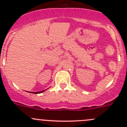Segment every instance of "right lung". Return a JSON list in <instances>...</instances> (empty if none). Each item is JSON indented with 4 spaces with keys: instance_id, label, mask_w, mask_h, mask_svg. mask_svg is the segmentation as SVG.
Listing matches in <instances>:
<instances>
[{
    "instance_id": "right-lung-1",
    "label": "right lung",
    "mask_w": 127,
    "mask_h": 127,
    "mask_svg": "<svg viewBox=\"0 0 127 127\" xmlns=\"http://www.w3.org/2000/svg\"><path fill=\"white\" fill-rule=\"evenodd\" d=\"M45 90H43V91H41V92H32V93H34V94H37V93H42V92H44Z\"/></svg>"
}]
</instances>
